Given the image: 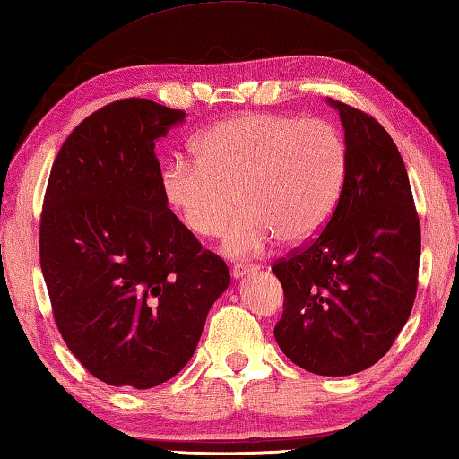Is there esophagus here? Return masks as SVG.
Wrapping results in <instances>:
<instances>
[{
    "mask_svg": "<svg viewBox=\"0 0 459 459\" xmlns=\"http://www.w3.org/2000/svg\"><path fill=\"white\" fill-rule=\"evenodd\" d=\"M257 270V265L255 264H233V267H231V275L233 278H244L246 273H249V272H255Z\"/></svg>",
    "mask_w": 459,
    "mask_h": 459,
    "instance_id": "obj_1",
    "label": "esophagus"
}]
</instances>
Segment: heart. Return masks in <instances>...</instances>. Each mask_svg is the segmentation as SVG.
I'll return each mask as SVG.
<instances>
[{
	"mask_svg": "<svg viewBox=\"0 0 459 459\" xmlns=\"http://www.w3.org/2000/svg\"><path fill=\"white\" fill-rule=\"evenodd\" d=\"M197 155H176L163 171V192L189 231L218 238L236 204L238 220L223 249L257 255L275 239L314 238L335 210L348 174V143L325 119L241 114L197 137Z\"/></svg>",
	"mask_w": 459,
	"mask_h": 459,
	"instance_id": "obj_1",
	"label": "heart"
}]
</instances>
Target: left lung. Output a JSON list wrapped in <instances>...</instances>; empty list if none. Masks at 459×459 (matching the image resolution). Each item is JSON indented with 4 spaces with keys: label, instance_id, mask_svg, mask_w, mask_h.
Listing matches in <instances>:
<instances>
[{
    "label": "left lung",
    "instance_id": "left-lung-1",
    "mask_svg": "<svg viewBox=\"0 0 459 459\" xmlns=\"http://www.w3.org/2000/svg\"><path fill=\"white\" fill-rule=\"evenodd\" d=\"M330 103L343 124L348 174L324 230L272 265L285 298L273 335L296 366L350 376L384 358L408 322L421 230L392 135L366 111Z\"/></svg>",
    "mask_w": 459,
    "mask_h": 459
}]
</instances>
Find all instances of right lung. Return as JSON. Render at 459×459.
I'll return each mask as SVG.
<instances>
[{"label": "right lung", "mask_w": 459, "mask_h": 459, "mask_svg": "<svg viewBox=\"0 0 459 459\" xmlns=\"http://www.w3.org/2000/svg\"><path fill=\"white\" fill-rule=\"evenodd\" d=\"M186 111L127 98L93 111L51 166L39 264L59 333L101 382L148 390L194 356L230 270L168 207L155 140Z\"/></svg>", "instance_id": "right-lung-1"}]
</instances>
